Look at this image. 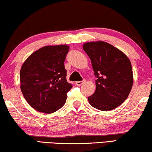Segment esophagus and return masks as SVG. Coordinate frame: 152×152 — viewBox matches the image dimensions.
Instances as JSON below:
<instances>
[{
    "label": "esophagus",
    "mask_w": 152,
    "mask_h": 152,
    "mask_svg": "<svg viewBox=\"0 0 152 152\" xmlns=\"http://www.w3.org/2000/svg\"><path fill=\"white\" fill-rule=\"evenodd\" d=\"M83 83H84V81H76V82H75V84H76L77 86H80L82 85Z\"/></svg>",
    "instance_id": "34e87169"
}]
</instances>
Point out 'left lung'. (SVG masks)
<instances>
[{
  "instance_id": "left-lung-1",
  "label": "left lung",
  "mask_w": 152,
  "mask_h": 152,
  "mask_svg": "<svg viewBox=\"0 0 152 152\" xmlns=\"http://www.w3.org/2000/svg\"><path fill=\"white\" fill-rule=\"evenodd\" d=\"M83 49L91 60L96 77V90L88 97L94 108L112 110L125 102L133 86L132 64L124 52L103 41L88 42Z\"/></svg>"
}]
</instances>
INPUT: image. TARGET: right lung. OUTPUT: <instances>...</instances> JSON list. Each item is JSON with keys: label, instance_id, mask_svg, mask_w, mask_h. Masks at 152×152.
Masks as SVG:
<instances>
[{"label": "right lung", "instance_id": "1", "mask_svg": "<svg viewBox=\"0 0 152 152\" xmlns=\"http://www.w3.org/2000/svg\"><path fill=\"white\" fill-rule=\"evenodd\" d=\"M69 50L67 45L45 46L31 54L22 65V93L36 110L51 114L65 104L72 88L64 64Z\"/></svg>", "mask_w": 152, "mask_h": 152}]
</instances>
